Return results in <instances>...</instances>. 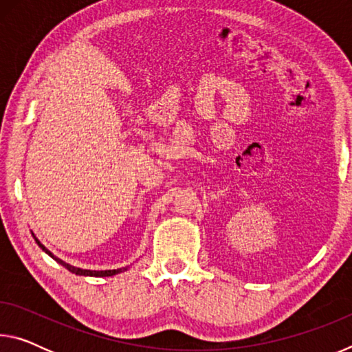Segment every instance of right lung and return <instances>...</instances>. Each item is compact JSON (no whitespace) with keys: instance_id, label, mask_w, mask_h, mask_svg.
<instances>
[{"instance_id":"add662e5","label":"right lung","mask_w":352,"mask_h":352,"mask_svg":"<svg viewBox=\"0 0 352 352\" xmlns=\"http://www.w3.org/2000/svg\"><path fill=\"white\" fill-rule=\"evenodd\" d=\"M32 236H34V234H32ZM34 239H35V242L38 243V247H40L41 250H43L45 253L50 254L52 259H56V261L58 262V264H62V265L65 267V269L69 270L71 273H76V275H80V276H113V275H118V273H121V272H124V270H127L126 267H124V269H116V270H100V272H98V270H83V269H77V267L69 265V264H67V262H63L62 259L56 258V256L52 254V253L50 252V250H47V248L43 245V243H41V242H40L35 236H34Z\"/></svg>"}]
</instances>
